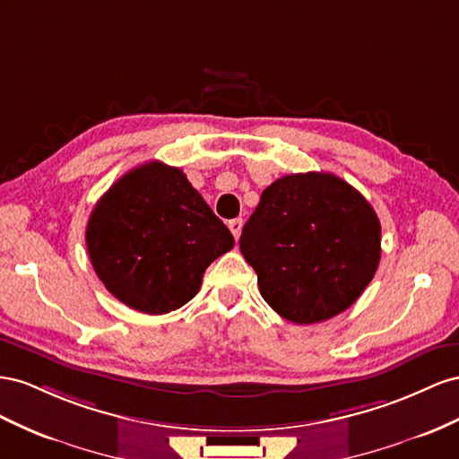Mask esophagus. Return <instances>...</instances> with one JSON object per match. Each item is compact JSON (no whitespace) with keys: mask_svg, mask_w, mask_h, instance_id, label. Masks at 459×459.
Segmentation results:
<instances>
[{"mask_svg":"<svg viewBox=\"0 0 459 459\" xmlns=\"http://www.w3.org/2000/svg\"><path fill=\"white\" fill-rule=\"evenodd\" d=\"M242 227H244V221H242V219H232V221H229V229H230V232H232L234 240L240 238Z\"/></svg>","mask_w":459,"mask_h":459,"instance_id":"34e87169","label":"esophagus"}]
</instances>
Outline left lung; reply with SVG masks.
Returning a JSON list of instances; mask_svg holds the SVG:
<instances>
[{"instance_id":"1","label":"left lung","mask_w":459,"mask_h":459,"mask_svg":"<svg viewBox=\"0 0 459 459\" xmlns=\"http://www.w3.org/2000/svg\"><path fill=\"white\" fill-rule=\"evenodd\" d=\"M240 252L265 302L288 321L311 325L346 311L368 288L381 261V222L346 180L286 175L261 194Z\"/></svg>"}]
</instances>
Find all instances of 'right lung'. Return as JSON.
<instances>
[{
    "mask_svg": "<svg viewBox=\"0 0 459 459\" xmlns=\"http://www.w3.org/2000/svg\"><path fill=\"white\" fill-rule=\"evenodd\" d=\"M91 267L108 290L148 316L198 294L205 269L234 238L186 175L143 163L101 195L86 227Z\"/></svg>",
    "mask_w": 459,
    "mask_h": 459,
    "instance_id": "obj_1",
    "label": "right lung"
}]
</instances>
